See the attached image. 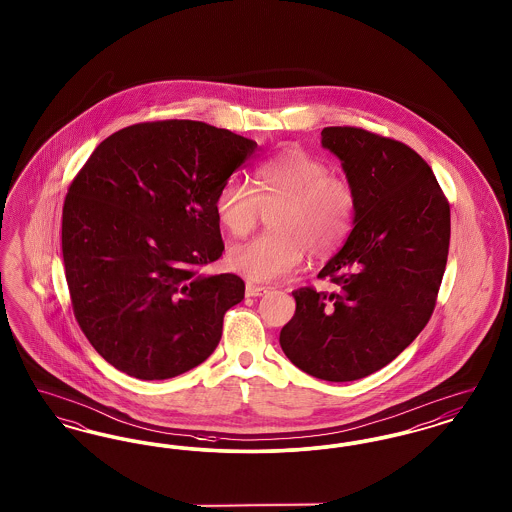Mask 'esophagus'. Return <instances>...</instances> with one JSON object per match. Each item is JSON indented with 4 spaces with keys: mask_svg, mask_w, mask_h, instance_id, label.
<instances>
[{
    "mask_svg": "<svg viewBox=\"0 0 512 512\" xmlns=\"http://www.w3.org/2000/svg\"><path fill=\"white\" fill-rule=\"evenodd\" d=\"M265 293H268V288H265V286H257V284H251V282L245 284V295L247 297H261Z\"/></svg>",
    "mask_w": 512,
    "mask_h": 512,
    "instance_id": "obj_1",
    "label": "esophagus"
}]
</instances>
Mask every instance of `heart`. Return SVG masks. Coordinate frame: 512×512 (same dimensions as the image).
Instances as JSON below:
<instances>
[{"mask_svg": "<svg viewBox=\"0 0 512 512\" xmlns=\"http://www.w3.org/2000/svg\"><path fill=\"white\" fill-rule=\"evenodd\" d=\"M278 207L270 215L272 232L234 245L228 265L253 282H272L301 267L307 251L322 259L351 234L359 197L353 184L303 149H288L259 165L253 186L228 178L215 197V213L232 236L255 226L261 205Z\"/></svg>", "mask_w": 512, "mask_h": 512, "instance_id": "obj_1", "label": "heart"}]
</instances>
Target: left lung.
Returning <instances> with one entry per match:
<instances>
[{"label": "left lung", "mask_w": 512, "mask_h": 512, "mask_svg": "<svg viewBox=\"0 0 512 512\" xmlns=\"http://www.w3.org/2000/svg\"><path fill=\"white\" fill-rule=\"evenodd\" d=\"M320 136L359 207L347 242L318 272L336 290H295L280 345L303 372L353 382L390 365L428 324L451 215L434 172L411 147L351 126H328Z\"/></svg>", "instance_id": "left-lung-1"}]
</instances>
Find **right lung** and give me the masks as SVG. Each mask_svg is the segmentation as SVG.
I'll use <instances>...</instances> for the list:
<instances>
[{
    "instance_id": "obj_1",
    "label": "right lung",
    "mask_w": 512,
    "mask_h": 512,
    "mask_svg": "<svg viewBox=\"0 0 512 512\" xmlns=\"http://www.w3.org/2000/svg\"><path fill=\"white\" fill-rule=\"evenodd\" d=\"M255 149L205 122H142L103 140L78 172L63 205V265L74 317L109 365L167 380L215 351L245 284L199 268L224 251L217 192Z\"/></svg>"
}]
</instances>
